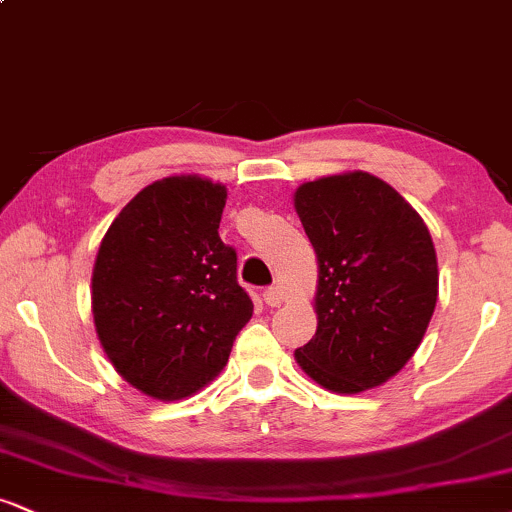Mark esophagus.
Returning <instances> with one entry per match:
<instances>
[{"instance_id":"34e87169","label":"esophagus","mask_w":512,"mask_h":512,"mask_svg":"<svg viewBox=\"0 0 512 512\" xmlns=\"http://www.w3.org/2000/svg\"><path fill=\"white\" fill-rule=\"evenodd\" d=\"M262 298H264V303L272 305V308H276V305L281 303V291L276 289V286H267V289L262 291Z\"/></svg>"}]
</instances>
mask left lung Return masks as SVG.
Here are the masks:
<instances>
[{"instance_id":"obj_1","label":"left lung","mask_w":512,"mask_h":512,"mask_svg":"<svg viewBox=\"0 0 512 512\" xmlns=\"http://www.w3.org/2000/svg\"><path fill=\"white\" fill-rule=\"evenodd\" d=\"M296 211L317 255V332L296 361L332 392L383 385L419 349L438 301L424 219L370 173L305 182Z\"/></svg>"}]
</instances>
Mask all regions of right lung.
<instances>
[{"instance_id": "add662e5", "label": "right lung", "mask_w": 512, "mask_h": 512, "mask_svg": "<svg viewBox=\"0 0 512 512\" xmlns=\"http://www.w3.org/2000/svg\"><path fill=\"white\" fill-rule=\"evenodd\" d=\"M226 187L175 175L117 214L93 267V320L117 373L156 399H182L226 366L252 317L238 255L219 236Z\"/></svg>"}]
</instances>
